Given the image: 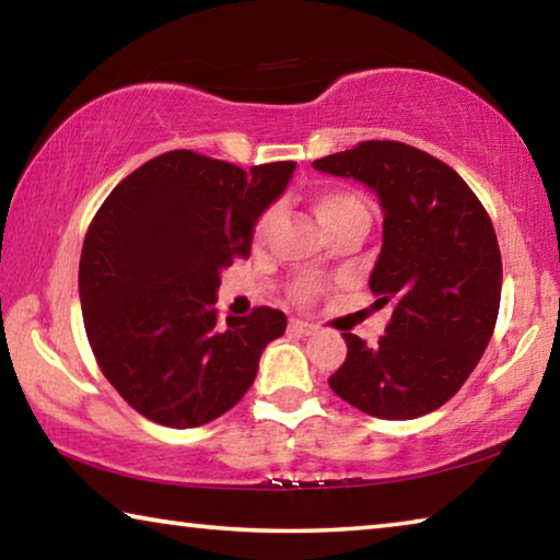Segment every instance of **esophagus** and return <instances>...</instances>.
<instances>
[{
  "mask_svg": "<svg viewBox=\"0 0 560 560\" xmlns=\"http://www.w3.org/2000/svg\"><path fill=\"white\" fill-rule=\"evenodd\" d=\"M289 328L293 330V334H299V336H314L316 330H318V326L308 324V320H299V318H291Z\"/></svg>",
  "mask_w": 560,
  "mask_h": 560,
  "instance_id": "obj_1",
  "label": "esophagus"
}]
</instances>
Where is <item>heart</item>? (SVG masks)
<instances>
[{
  "instance_id": "obj_1",
  "label": "heart",
  "mask_w": 560,
  "mask_h": 560,
  "mask_svg": "<svg viewBox=\"0 0 560 560\" xmlns=\"http://www.w3.org/2000/svg\"><path fill=\"white\" fill-rule=\"evenodd\" d=\"M314 210L320 224L326 226V232L336 230V226L353 222V220H371L368 205L360 195L350 192V189H320L314 197ZM273 220H277V210L269 207L259 214V220L254 222V240H264L269 234ZM291 293L296 299H308L314 293V287L308 281H296L291 287Z\"/></svg>"
}]
</instances>
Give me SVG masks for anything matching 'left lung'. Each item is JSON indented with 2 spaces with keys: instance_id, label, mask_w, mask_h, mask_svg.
I'll use <instances>...</instances> for the list:
<instances>
[{
  "instance_id": "obj_1",
  "label": "left lung",
  "mask_w": 560,
  "mask_h": 560,
  "mask_svg": "<svg viewBox=\"0 0 560 560\" xmlns=\"http://www.w3.org/2000/svg\"><path fill=\"white\" fill-rule=\"evenodd\" d=\"M314 167L381 197L371 291L377 308L393 311L375 346L343 334L348 355L330 390L381 420L438 410L467 383L497 326L501 252L485 205L447 163L397 140H363Z\"/></svg>"
}]
</instances>
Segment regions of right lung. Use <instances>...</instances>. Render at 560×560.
I'll list each match as a JSON object with an SVG mask.
<instances>
[{
	"mask_svg": "<svg viewBox=\"0 0 560 560\" xmlns=\"http://www.w3.org/2000/svg\"><path fill=\"white\" fill-rule=\"evenodd\" d=\"M296 163L249 173L170 150L113 187L83 240L79 293L101 373L132 410L165 428L217 420L257 377L261 350L287 330L279 308L220 320V271L252 252L259 214Z\"/></svg>",
	"mask_w": 560,
	"mask_h": 560,
	"instance_id": "add662e5",
	"label": "right lung"
}]
</instances>
